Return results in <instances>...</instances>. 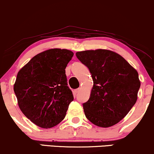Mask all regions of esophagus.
Masks as SVG:
<instances>
[{
	"instance_id": "esophagus-1",
	"label": "esophagus",
	"mask_w": 154,
	"mask_h": 154,
	"mask_svg": "<svg viewBox=\"0 0 154 154\" xmlns=\"http://www.w3.org/2000/svg\"><path fill=\"white\" fill-rule=\"evenodd\" d=\"M81 91V88H77V89H75V91H74V94H77L78 93H79V91Z\"/></svg>"
}]
</instances>
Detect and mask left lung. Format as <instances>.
Instances as JSON below:
<instances>
[{
	"label": "left lung",
	"mask_w": 154,
	"mask_h": 154,
	"mask_svg": "<svg viewBox=\"0 0 154 154\" xmlns=\"http://www.w3.org/2000/svg\"><path fill=\"white\" fill-rule=\"evenodd\" d=\"M94 81L90 98L83 104L86 117L96 126L108 128L128 114L137 100L138 73L122 56L97 49L77 52Z\"/></svg>",
	"instance_id": "left-lung-1"
}]
</instances>
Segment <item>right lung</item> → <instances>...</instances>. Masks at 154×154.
Wrapping results in <instances>:
<instances>
[{
    "instance_id": "right-lung-1",
    "label": "right lung",
    "mask_w": 154,
    "mask_h": 154,
    "mask_svg": "<svg viewBox=\"0 0 154 154\" xmlns=\"http://www.w3.org/2000/svg\"><path fill=\"white\" fill-rule=\"evenodd\" d=\"M73 56L67 49H49L34 56L17 74L13 90L19 108L41 128L61 122L73 100L65 70Z\"/></svg>"
}]
</instances>
